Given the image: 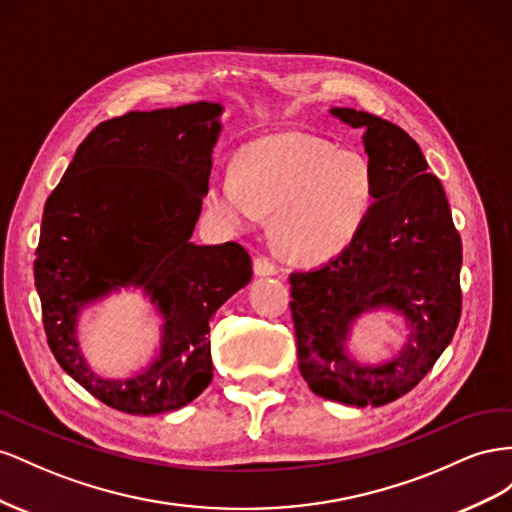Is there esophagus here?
Instances as JSON below:
<instances>
[{
    "instance_id": "esophagus-1",
    "label": "esophagus",
    "mask_w": 512,
    "mask_h": 512,
    "mask_svg": "<svg viewBox=\"0 0 512 512\" xmlns=\"http://www.w3.org/2000/svg\"><path fill=\"white\" fill-rule=\"evenodd\" d=\"M253 268H255V274H259V276H270V274H276V270H279V268H276L274 261L266 255L255 257Z\"/></svg>"
}]
</instances>
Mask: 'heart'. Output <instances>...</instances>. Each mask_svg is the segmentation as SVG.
Segmentation results:
<instances>
[{"mask_svg":"<svg viewBox=\"0 0 512 512\" xmlns=\"http://www.w3.org/2000/svg\"><path fill=\"white\" fill-rule=\"evenodd\" d=\"M375 197L367 156L298 133L248 145L236 169L216 171L208 186V206L218 221L251 229L261 212H270L276 244L300 261L328 259L352 244Z\"/></svg>","mask_w":512,"mask_h":512,"instance_id":"heart-1","label":"heart"}]
</instances>
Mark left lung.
<instances>
[{
    "mask_svg": "<svg viewBox=\"0 0 512 512\" xmlns=\"http://www.w3.org/2000/svg\"><path fill=\"white\" fill-rule=\"evenodd\" d=\"M364 130L377 197L367 225L328 264L289 274L300 373L319 397L356 407L397 401L420 384L461 317V236L442 182L418 143L377 115L334 107ZM377 305L406 315L413 332L400 356L360 368L342 347L354 316Z\"/></svg>",
    "mask_w": 512,
    "mask_h": 512,
    "instance_id": "1",
    "label": "left lung"
}]
</instances>
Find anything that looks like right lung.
<instances>
[{"label":"right lung","mask_w":512,"mask_h":512,"mask_svg":"<svg viewBox=\"0 0 512 512\" xmlns=\"http://www.w3.org/2000/svg\"><path fill=\"white\" fill-rule=\"evenodd\" d=\"M221 105L130 111L87 135L42 214L34 281L47 343L60 367L113 410H180L212 382L210 319L253 276L238 242L197 246ZM143 284L166 315L164 349L128 380L94 376L74 326L85 301Z\"/></svg>","instance_id":"obj_1"}]
</instances>
